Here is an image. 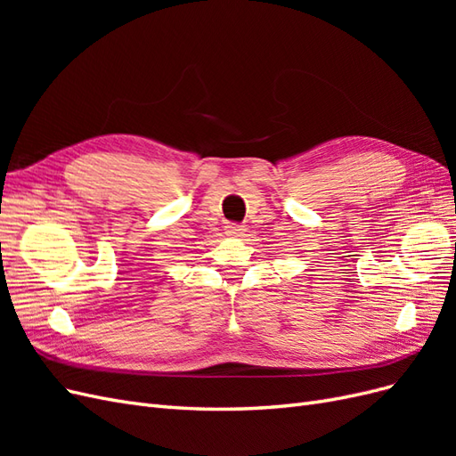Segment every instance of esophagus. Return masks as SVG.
Here are the masks:
<instances>
[{
  "label": "esophagus",
  "mask_w": 456,
  "mask_h": 456,
  "mask_svg": "<svg viewBox=\"0 0 456 456\" xmlns=\"http://www.w3.org/2000/svg\"><path fill=\"white\" fill-rule=\"evenodd\" d=\"M243 232H245V226H241L238 223H228L226 224V233H228V236H241Z\"/></svg>",
  "instance_id": "esophagus-1"
}]
</instances>
